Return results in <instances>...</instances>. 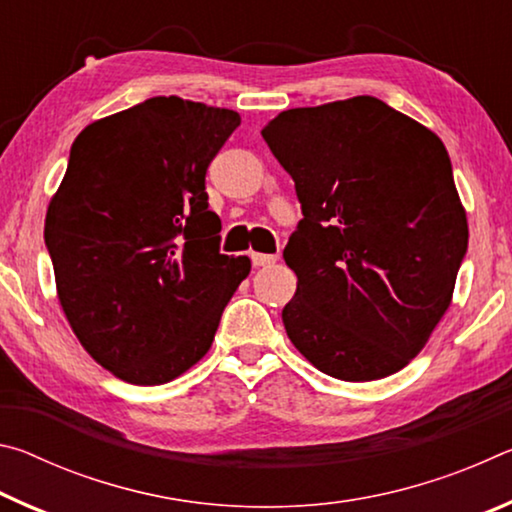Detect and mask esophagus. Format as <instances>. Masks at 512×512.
<instances>
[{
  "instance_id": "34e87169",
  "label": "esophagus",
  "mask_w": 512,
  "mask_h": 512,
  "mask_svg": "<svg viewBox=\"0 0 512 512\" xmlns=\"http://www.w3.org/2000/svg\"><path fill=\"white\" fill-rule=\"evenodd\" d=\"M253 259L255 266H268V264H275L277 262V255H264V253H253L250 255Z\"/></svg>"
}]
</instances>
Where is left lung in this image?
I'll list each match as a JSON object with an SVG mask.
<instances>
[{
	"instance_id": "8db88e82",
	"label": "left lung",
	"mask_w": 512,
	"mask_h": 512,
	"mask_svg": "<svg viewBox=\"0 0 512 512\" xmlns=\"http://www.w3.org/2000/svg\"><path fill=\"white\" fill-rule=\"evenodd\" d=\"M262 137L305 216L284 248L291 343L343 381L402 370L452 305L470 237L445 144L375 97L284 110Z\"/></svg>"
}]
</instances>
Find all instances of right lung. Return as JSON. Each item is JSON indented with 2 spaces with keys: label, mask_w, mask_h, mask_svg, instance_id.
<instances>
[{
  "label": "right lung",
  "mask_w": 512,
  "mask_h": 512,
  "mask_svg": "<svg viewBox=\"0 0 512 512\" xmlns=\"http://www.w3.org/2000/svg\"><path fill=\"white\" fill-rule=\"evenodd\" d=\"M241 124L235 110L153 97L92 121L51 196L45 244L76 339L112 375L158 386L212 348L250 273L219 253L205 173Z\"/></svg>",
  "instance_id": "right-lung-1"
}]
</instances>
